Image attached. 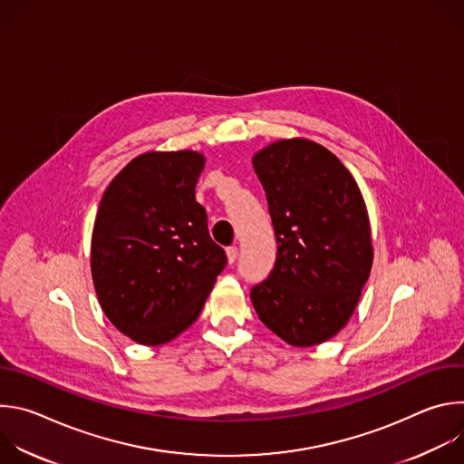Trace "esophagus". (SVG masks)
I'll use <instances>...</instances> for the list:
<instances>
[{"label":"esophagus","mask_w":464,"mask_h":464,"mask_svg":"<svg viewBox=\"0 0 464 464\" xmlns=\"http://www.w3.org/2000/svg\"><path fill=\"white\" fill-rule=\"evenodd\" d=\"M226 255H227V262L233 264V262L237 260V256H238V247H237V246H229V247L226 249Z\"/></svg>","instance_id":"obj_1"}]
</instances>
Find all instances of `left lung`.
Segmentation results:
<instances>
[{"instance_id":"left-lung-1","label":"left lung","mask_w":464,"mask_h":464,"mask_svg":"<svg viewBox=\"0 0 464 464\" xmlns=\"http://www.w3.org/2000/svg\"><path fill=\"white\" fill-rule=\"evenodd\" d=\"M277 237V260L251 288L258 319L294 347L319 345L347 324L372 266L362 190L323 145L279 140L253 156Z\"/></svg>"}]
</instances>
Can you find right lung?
Returning <instances> with one entry per match:
<instances>
[{"mask_svg": "<svg viewBox=\"0 0 464 464\" xmlns=\"http://www.w3.org/2000/svg\"><path fill=\"white\" fill-rule=\"evenodd\" d=\"M206 158L145 152L108 185L92 233V277L102 312L136 343L174 340L200 315L226 253L196 202Z\"/></svg>", "mask_w": 464, "mask_h": 464, "instance_id": "add662e5", "label": "right lung"}]
</instances>
